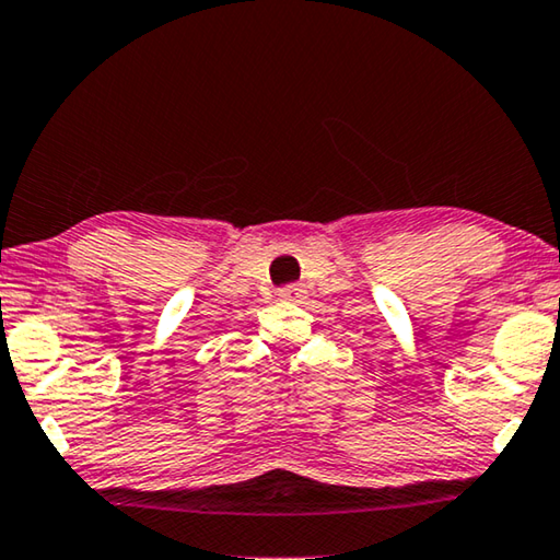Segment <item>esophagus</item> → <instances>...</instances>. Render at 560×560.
Here are the masks:
<instances>
[{
	"label": "esophagus",
	"mask_w": 560,
	"mask_h": 560,
	"mask_svg": "<svg viewBox=\"0 0 560 560\" xmlns=\"http://www.w3.org/2000/svg\"><path fill=\"white\" fill-rule=\"evenodd\" d=\"M300 292H303V288H300V285H285V288L278 290V298L295 300V298H300Z\"/></svg>",
	"instance_id": "34e87169"
}]
</instances>
